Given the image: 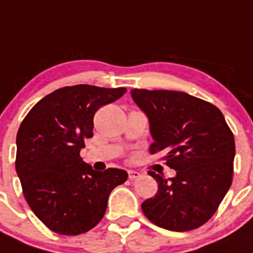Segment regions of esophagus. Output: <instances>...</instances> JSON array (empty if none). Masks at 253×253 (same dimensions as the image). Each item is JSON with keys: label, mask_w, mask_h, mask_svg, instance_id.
<instances>
[{"label": "esophagus", "mask_w": 253, "mask_h": 253, "mask_svg": "<svg viewBox=\"0 0 253 253\" xmlns=\"http://www.w3.org/2000/svg\"><path fill=\"white\" fill-rule=\"evenodd\" d=\"M128 174H129V179L130 180H135L138 179V177H140V172L135 171V170H129Z\"/></svg>", "instance_id": "34e87169"}]
</instances>
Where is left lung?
I'll return each mask as SVG.
<instances>
[{
    "label": "left lung",
    "mask_w": 253,
    "mask_h": 253,
    "mask_svg": "<svg viewBox=\"0 0 253 253\" xmlns=\"http://www.w3.org/2000/svg\"><path fill=\"white\" fill-rule=\"evenodd\" d=\"M150 123V153H163L176 171L170 179L154 171L158 192L141 204L156 226L191 231L208 222L232 184L235 139L217 107L174 90L131 89Z\"/></svg>",
    "instance_id": "8db88e82"
}]
</instances>
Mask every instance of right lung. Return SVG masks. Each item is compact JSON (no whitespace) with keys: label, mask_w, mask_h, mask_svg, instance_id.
Segmentation results:
<instances>
[{"label":"right lung","mask_w":253,"mask_h":253,"mask_svg":"<svg viewBox=\"0 0 253 253\" xmlns=\"http://www.w3.org/2000/svg\"><path fill=\"white\" fill-rule=\"evenodd\" d=\"M125 88L63 86L41 99L17 133L16 171L31 210L53 232L81 235L99 223L114 187L128 179L122 169L95 171L79 153L93 136V118Z\"/></svg>","instance_id":"add662e5"}]
</instances>
